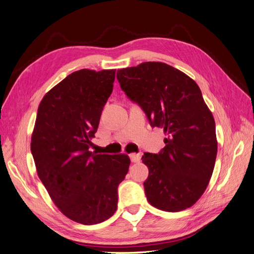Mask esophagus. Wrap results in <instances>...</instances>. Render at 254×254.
Instances as JSON below:
<instances>
[{
	"label": "esophagus",
	"instance_id": "1",
	"mask_svg": "<svg viewBox=\"0 0 254 254\" xmlns=\"http://www.w3.org/2000/svg\"><path fill=\"white\" fill-rule=\"evenodd\" d=\"M130 159L132 163H138V161L141 160V156L138 154H130Z\"/></svg>",
	"mask_w": 254,
	"mask_h": 254
}]
</instances>
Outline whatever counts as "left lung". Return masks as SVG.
Instances as JSON below:
<instances>
[{
	"label": "left lung",
	"instance_id": "obj_1",
	"mask_svg": "<svg viewBox=\"0 0 254 254\" xmlns=\"http://www.w3.org/2000/svg\"><path fill=\"white\" fill-rule=\"evenodd\" d=\"M124 93L137 102L152 127L168 137L158 154L145 153L147 201L166 212L191 207L206 190L217 155L215 120L201 89L187 74L163 62L118 69Z\"/></svg>",
	"mask_w": 254,
	"mask_h": 254
}]
</instances>
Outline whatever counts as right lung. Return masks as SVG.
Listing matches in <instances>:
<instances>
[{
  "instance_id": "add662e5",
  "label": "right lung",
  "mask_w": 254,
  "mask_h": 254,
  "mask_svg": "<svg viewBox=\"0 0 254 254\" xmlns=\"http://www.w3.org/2000/svg\"><path fill=\"white\" fill-rule=\"evenodd\" d=\"M116 69H79L48 91L38 107L30 149L38 177L69 219L95 225L118 207V186L131 161L126 154L90 152Z\"/></svg>"
}]
</instances>
